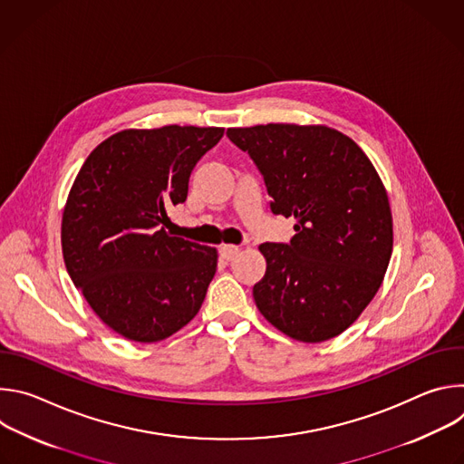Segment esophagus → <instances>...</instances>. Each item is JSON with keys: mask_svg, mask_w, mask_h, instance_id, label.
<instances>
[{"mask_svg": "<svg viewBox=\"0 0 464 464\" xmlns=\"http://www.w3.org/2000/svg\"><path fill=\"white\" fill-rule=\"evenodd\" d=\"M238 246H233V244H224L220 246V256L226 258V260H233L237 255H238Z\"/></svg>", "mask_w": 464, "mask_h": 464, "instance_id": "obj_1", "label": "esophagus"}]
</instances>
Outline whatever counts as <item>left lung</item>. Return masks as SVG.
I'll list each match as a JSON object with an SVG mask.
<instances>
[{"instance_id": "1", "label": "left lung", "mask_w": 464, "mask_h": 464, "mask_svg": "<svg viewBox=\"0 0 464 464\" xmlns=\"http://www.w3.org/2000/svg\"><path fill=\"white\" fill-rule=\"evenodd\" d=\"M272 196L294 217L290 244H260L266 274L253 286L260 314L286 336L319 343L342 334L376 295L392 251L385 187L365 152L328 126L229 128Z\"/></svg>"}]
</instances>
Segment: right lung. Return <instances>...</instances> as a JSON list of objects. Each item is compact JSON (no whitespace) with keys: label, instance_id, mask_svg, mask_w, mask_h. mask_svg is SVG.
Returning a JSON list of instances; mask_svg holds the SVG:
<instances>
[{"label":"right lung","instance_id":"add662e5","mask_svg":"<svg viewBox=\"0 0 464 464\" xmlns=\"http://www.w3.org/2000/svg\"><path fill=\"white\" fill-rule=\"evenodd\" d=\"M224 128L122 130L84 161L62 215V253L73 285L117 334L161 342L200 310L217 249L165 231L187 200L196 163Z\"/></svg>","mask_w":464,"mask_h":464}]
</instances>
